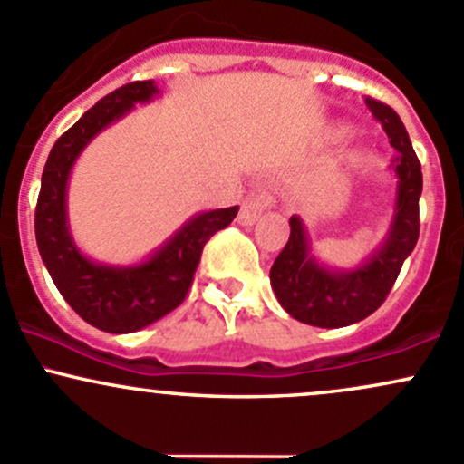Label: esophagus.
I'll use <instances>...</instances> for the list:
<instances>
[{
	"mask_svg": "<svg viewBox=\"0 0 464 464\" xmlns=\"http://www.w3.org/2000/svg\"><path fill=\"white\" fill-rule=\"evenodd\" d=\"M273 196L266 191H257V193H251V196H246V200L242 202V208L240 213H237V222L242 224V227H251V224H256L259 218H262V213L266 211V208L273 207Z\"/></svg>",
	"mask_w": 464,
	"mask_h": 464,
	"instance_id": "1",
	"label": "esophagus"
}]
</instances>
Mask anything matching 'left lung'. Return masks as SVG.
<instances>
[{"instance_id":"left-lung-1","label":"left lung","mask_w":464,"mask_h":464,"mask_svg":"<svg viewBox=\"0 0 464 464\" xmlns=\"http://www.w3.org/2000/svg\"><path fill=\"white\" fill-rule=\"evenodd\" d=\"M365 105L399 151L390 165L396 191L383 240L356 266H330L314 251L302 218L293 216L286 246L271 268V286L282 308L297 322L317 328H343L370 317L385 302L401 266L419 242L420 162L399 114L374 99H365Z\"/></svg>"}]
</instances>
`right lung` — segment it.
<instances>
[{"mask_svg": "<svg viewBox=\"0 0 464 464\" xmlns=\"http://www.w3.org/2000/svg\"><path fill=\"white\" fill-rule=\"evenodd\" d=\"M158 96L156 81H134L85 111L54 142L34 211L39 256L54 286L81 319L111 334L136 333L180 306L208 237L228 227L240 208L193 213L156 251L134 264L96 262L81 251L68 220V182L76 160L101 131Z\"/></svg>", "mask_w": 464, "mask_h": 464, "instance_id": "1", "label": "right lung"}]
</instances>
